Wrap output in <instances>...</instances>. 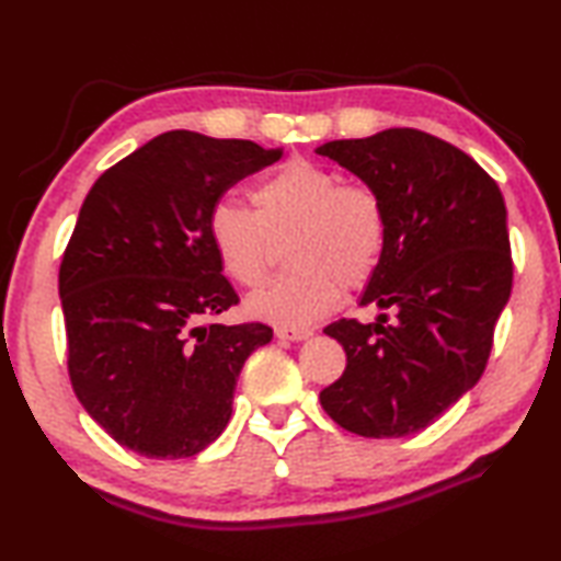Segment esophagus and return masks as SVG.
Masks as SVG:
<instances>
[{"label":"esophagus","instance_id":"1","mask_svg":"<svg viewBox=\"0 0 561 561\" xmlns=\"http://www.w3.org/2000/svg\"><path fill=\"white\" fill-rule=\"evenodd\" d=\"M274 334H277L279 339H289V341H301L311 336L309 329H301V327H277L274 329Z\"/></svg>","mask_w":561,"mask_h":561}]
</instances>
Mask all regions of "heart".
<instances>
[{
    "mask_svg": "<svg viewBox=\"0 0 561 561\" xmlns=\"http://www.w3.org/2000/svg\"><path fill=\"white\" fill-rule=\"evenodd\" d=\"M254 210L217 201L207 230L227 277L257 289L289 240V272L250 299L274 324L307 327L336 307L341 289L366 287L388 244V213L378 190L341 178L309 158H289L252 190Z\"/></svg>",
    "mask_w": 561,
    "mask_h": 561,
    "instance_id": "heart-1",
    "label": "heart"
}]
</instances>
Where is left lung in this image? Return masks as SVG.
<instances>
[{
  "mask_svg": "<svg viewBox=\"0 0 561 561\" xmlns=\"http://www.w3.org/2000/svg\"><path fill=\"white\" fill-rule=\"evenodd\" d=\"M378 190L388 213L381 267L360 307L374 324L324 331L346 351L339 381L319 393L341 428L403 438L428 428L485 371L512 291L507 210L495 180L431 133L388 128L317 148Z\"/></svg>",
  "mask_w": 561,
  "mask_h": 561,
  "instance_id": "8db88e82",
  "label": "left lung"
}]
</instances>
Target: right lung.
<instances>
[{
    "label": "right lung",
    "mask_w": 561,
    "mask_h": 561,
    "mask_svg": "<svg viewBox=\"0 0 561 561\" xmlns=\"http://www.w3.org/2000/svg\"><path fill=\"white\" fill-rule=\"evenodd\" d=\"M284 150L168 130L108 168L59 267L66 364L87 413L146 458H193L232 415L260 321L215 324L240 297L207 230L213 205Z\"/></svg>",
    "instance_id": "obj_1"
}]
</instances>
